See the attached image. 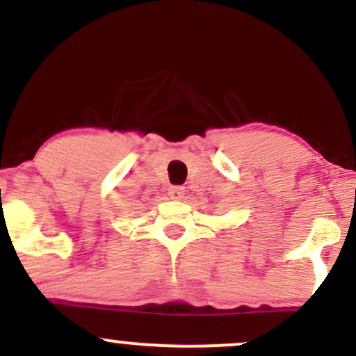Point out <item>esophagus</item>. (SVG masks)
I'll use <instances>...</instances> for the list:
<instances>
[{
  "label": "esophagus",
  "instance_id": "obj_1",
  "mask_svg": "<svg viewBox=\"0 0 356 356\" xmlns=\"http://www.w3.org/2000/svg\"><path fill=\"white\" fill-rule=\"evenodd\" d=\"M184 194H186V189H184L182 186H172L169 187V195L170 199H175V201H181L184 197Z\"/></svg>",
  "mask_w": 356,
  "mask_h": 356
}]
</instances>
